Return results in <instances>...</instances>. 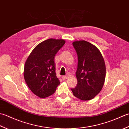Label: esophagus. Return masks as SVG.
<instances>
[{
  "label": "esophagus",
  "instance_id": "1",
  "mask_svg": "<svg viewBox=\"0 0 129 129\" xmlns=\"http://www.w3.org/2000/svg\"><path fill=\"white\" fill-rule=\"evenodd\" d=\"M68 78V76H63L62 77V78L63 80H66L67 78Z\"/></svg>",
  "mask_w": 129,
  "mask_h": 129
}]
</instances>
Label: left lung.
Segmentation results:
<instances>
[{"label":"left lung","instance_id":"left-lung-1","mask_svg":"<svg viewBox=\"0 0 129 129\" xmlns=\"http://www.w3.org/2000/svg\"><path fill=\"white\" fill-rule=\"evenodd\" d=\"M78 57L76 75L77 85L71 88L73 95L83 101L93 99L102 90L106 76V66L100 51L85 41L72 43Z\"/></svg>","mask_w":129,"mask_h":129}]
</instances>
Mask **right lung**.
<instances>
[{"instance_id":"right-lung-1","label":"right lung","mask_w":129,"mask_h":129,"mask_svg":"<svg viewBox=\"0 0 129 129\" xmlns=\"http://www.w3.org/2000/svg\"><path fill=\"white\" fill-rule=\"evenodd\" d=\"M63 39L50 38L33 49L25 63L24 78L31 92L40 98L53 94L60 84L54 57L65 44Z\"/></svg>"}]
</instances>
